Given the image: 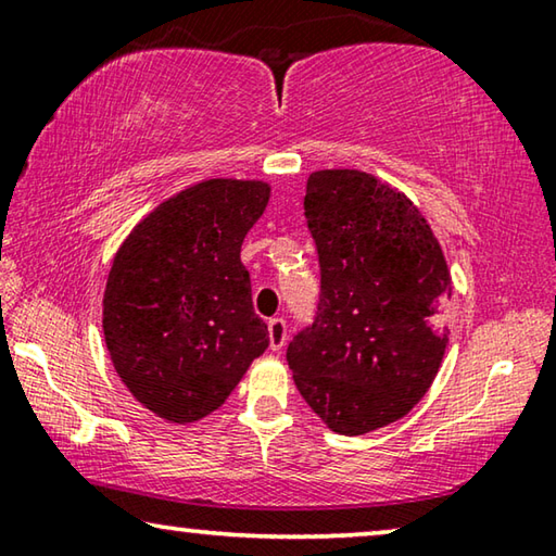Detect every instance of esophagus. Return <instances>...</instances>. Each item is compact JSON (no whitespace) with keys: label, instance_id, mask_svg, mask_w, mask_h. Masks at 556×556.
I'll return each mask as SVG.
<instances>
[{"label":"esophagus","instance_id":"34e87169","mask_svg":"<svg viewBox=\"0 0 556 556\" xmlns=\"http://www.w3.org/2000/svg\"><path fill=\"white\" fill-rule=\"evenodd\" d=\"M267 333H269L271 351H281V348H285V343H287V321H285V318H269Z\"/></svg>","mask_w":556,"mask_h":556}]
</instances>
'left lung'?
<instances>
[{"mask_svg":"<svg viewBox=\"0 0 556 556\" xmlns=\"http://www.w3.org/2000/svg\"><path fill=\"white\" fill-rule=\"evenodd\" d=\"M304 215L321 294L287 363L328 429L361 437L402 419L431 388L454 287L425 215L372 174L314 172Z\"/></svg>","mask_w":556,"mask_h":556,"instance_id":"8db88e82","label":"left lung"}]
</instances>
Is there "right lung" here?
I'll return each mask as SVG.
<instances>
[{
    "label": "right lung",
    "mask_w": 556,
    "mask_h": 556,
    "mask_svg": "<svg viewBox=\"0 0 556 556\" xmlns=\"http://www.w3.org/2000/svg\"><path fill=\"white\" fill-rule=\"evenodd\" d=\"M269 184L208 178L159 203L112 262L102 331L122 382L149 412L199 421L267 351L240 262Z\"/></svg>",
    "instance_id": "add662e5"
}]
</instances>
